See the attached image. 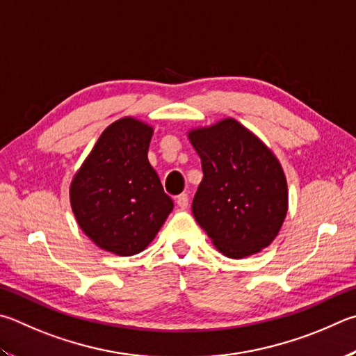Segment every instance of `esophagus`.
Masks as SVG:
<instances>
[{
	"mask_svg": "<svg viewBox=\"0 0 356 356\" xmlns=\"http://www.w3.org/2000/svg\"><path fill=\"white\" fill-rule=\"evenodd\" d=\"M176 202H177L180 209H186V207H188V202H190V197H188V195H186V193H182V195H179L176 197Z\"/></svg>",
	"mask_w": 356,
	"mask_h": 356,
	"instance_id": "esophagus-1",
	"label": "esophagus"
}]
</instances>
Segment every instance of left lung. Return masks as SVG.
Masks as SVG:
<instances>
[{
  "instance_id": "obj_1",
  "label": "left lung",
  "mask_w": 356,
  "mask_h": 356,
  "mask_svg": "<svg viewBox=\"0 0 356 356\" xmlns=\"http://www.w3.org/2000/svg\"><path fill=\"white\" fill-rule=\"evenodd\" d=\"M190 140L204 172L191 205L197 224L225 257L243 258L266 248L288 210L279 160L232 118L190 132Z\"/></svg>"
}]
</instances>
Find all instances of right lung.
<instances>
[{"label": "right lung", "instance_id": "add662e5", "mask_svg": "<svg viewBox=\"0 0 356 356\" xmlns=\"http://www.w3.org/2000/svg\"><path fill=\"white\" fill-rule=\"evenodd\" d=\"M152 127L134 118L108 126L73 179L71 209L101 249L134 255L157 235L172 210L147 160Z\"/></svg>", "mask_w": 356, "mask_h": 356}]
</instances>
